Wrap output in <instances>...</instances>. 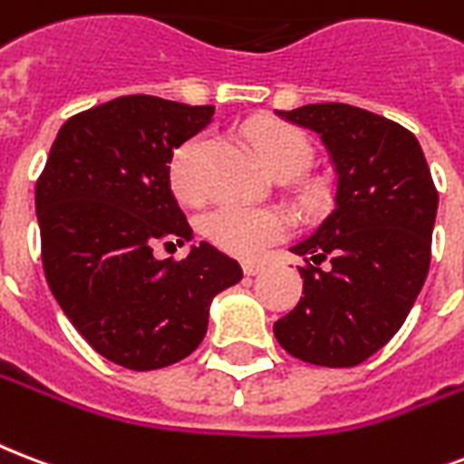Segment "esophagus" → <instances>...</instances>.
I'll use <instances>...</instances> for the list:
<instances>
[{
  "label": "esophagus",
  "instance_id": "34e87169",
  "mask_svg": "<svg viewBox=\"0 0 464 464\" xmlns=\"http://www.w3.org/2000/svg\"><path fill=\"white\" fill-rule=\"evenodd\" d=\"M263 270H265V265H260V263H246V265H243V272H246L247 277H256V275H260Z\"/></svg>",
  "mask_w": 464,
  "mask_h": 464
}]
</instances>
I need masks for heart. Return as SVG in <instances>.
<instances>
[{"label":"heart","instance_id":"heart-1","mask_svg":"<svg viewBox=\"0 0 464 464\" xmlns=\"http://www.w3.org/2000/svg\"><path fill=\"white\" fill-rule=\"evenodd\" d=\"M246 138L256 150L265 172L275 179L299 177L311 162V146L302 130L289 123L256 119L246 126ZM204 138L194 136L177 148L169 160V185L179 199L199 201L204 185L197 175ZM287 221L272 208L224 204L204 218V233L208 240L236 257H257L282 238Z\"/></svg>","mask_w":464,"mask_h":464}]
</instances>
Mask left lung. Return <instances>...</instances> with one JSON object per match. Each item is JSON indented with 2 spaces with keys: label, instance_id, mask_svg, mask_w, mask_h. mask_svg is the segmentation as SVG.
Segmentation results:
<instances>
[{
  "label": "left lung",
  "instance_id": "8db88e82",
  "mask_svg": "<svg viewBox=\"0 0 464 464\" xmlns=\"http://www.w3.org/2000/svg\"><path fill=\"white\" fill-rule=\"evenodd\" d=\"M277 114L321 136L335 204L292 247L304 296L275 338L311 365L355 367L392 341L426 282L436 185L416 136L384 116L338 102Z\"/></svg>",
  "mask_w": 464,
  "mask_h": 464
}]
</instances>
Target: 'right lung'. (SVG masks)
Here are the masks:
<instances>
[{"mask_svg": "<svg viewBox=\"0 0 464 464\" xmlns=\"http://www.w3.org/2000/svg\"><path fill=\"white\" fill-rule=\"evenodd\" d=\"M214 106L130 94L63 123L35 182L41 260L55 302L99 355L136 372L199 348L211 299L243 279L208 243L158 260L192 228L169 192L175 148L207 129Z\"/></svg>", "mask_w": 464, "mask_h": 464, "instance_id": "obj_1", "label": "right lung"}]
</instances>
